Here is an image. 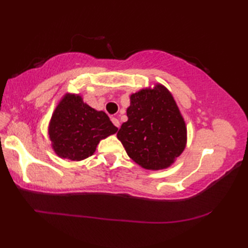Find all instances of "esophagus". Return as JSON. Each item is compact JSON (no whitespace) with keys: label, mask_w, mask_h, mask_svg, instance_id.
Here are the masks:
<instances>
[{"label":"esophagus","mask_w":248,"mask_h":248,"mask_svg":"<svg viewBox=\"0 0 248 248\" xmlns=\"http://www.w3.org/2000/svg\"><path fill=\"white\" fill-rule=\"evenodd\" d=\"M111 121H112V124H114L117 128L120 127V123H119L118 119H117V118H111Z\"/></svg>","instance_id":"34e87169"}]
</instances>
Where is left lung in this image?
I'll return each mask as SVG.
<instances>
[{
    "label": "left lung",
    "instance_id": "1",
    "mask_svg": "<svg viewBox=\"0 0 248 248\" xmlns=\"http://www.w3.org/2000/svg\"><path fill=\"white\" fill-rule=\"evenodd\" d=\"M128 121L117 138L129 157L142 169H169L184 152L187 127L170 92L162 84L130 95Z\"/></svg>",
    "mask_w": 248,
    "mask_h": 248
}]
</instances>
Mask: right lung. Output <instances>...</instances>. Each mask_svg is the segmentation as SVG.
I'll list each match as a JSON object with an SVG mask.
<instances>
[{"label": "right lung", "mask_w": 248, "mask_h": 248, "mask_svg": "<svg viewBox=\"0 0 248 248\" xmlns=\"http://www.w3.org/2000/svg\"><path fill=\"white\" fill-rule=\"evenodd\" d=\"M115 127L103 110H96L78 94L65 93L49 121L51 148L59 157L82 161L95 153L100 140L115 134Z\"/></svg>", "instance_id": "add662e5"}]
</instances>
